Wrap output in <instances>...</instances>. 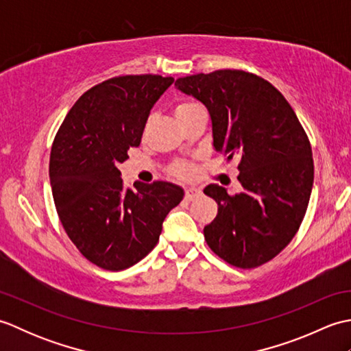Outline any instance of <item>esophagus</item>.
Returning <instances> with one entry per match:
<instances>
[{
    "instance_id": "1",
    "label": "esophagus",
    "mask_w": 351,
    "mask_h": 351,
    "mask_svg": "<svg viewBox=\"0 0 351 351\" xmlns=\"http://www.w3.org/2000/svg\"><path fill=\"white\" fill-rule=\"evenodd\" d=\"M200 189H196V187H189L187 190H185V199L187 200H193L200 196Z\"/></svg>"
}]
</instances>
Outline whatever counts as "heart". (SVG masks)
Segmentation results:
<instances>
[{"instance_id":"b5f03b06","label":"heart","mask_w":351,"mask_h":351,"mask_svg":"<svg viewBox=\"0 0 351 351\" xmlns=\"http://www.w3.org/2000/svg\"><path fill=\"white\" fill-rule=\"evenodd\" d=\"M195 107H197V106H195V104H189V102L178 104L176 108H175L176 119H180L184 114H187L189 111L193 110ZM173 171L180 178H184V180H187V178H191L193 175H195V167H193L191 164H187V162H180V164H176V166L173 167Z\"/></svg>"}]
</instances>
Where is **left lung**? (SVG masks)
I'll return each instance as SVG.
<instances>
[{
	"label": "left lung",
	"mask_w": 351,
	"mask_h": 351,
	"mask_svg": "<svg viewBox=\"0 0 351 351\" xmlns=\"http://www.w3.org/2000/svg\"><path fill=\"white\" fill-rule=\"evenodd\" d=\"M175 86L208 108L215 151L240 160V193L229 196L217 184L204 190L219 205L204 229L206 244L230 265L268 263L308 210L314 160L306 132L278 88L253 73L223 69L178 78Z\"/></svg>",
	"instance_id": "obj_1"
}]
</instances>
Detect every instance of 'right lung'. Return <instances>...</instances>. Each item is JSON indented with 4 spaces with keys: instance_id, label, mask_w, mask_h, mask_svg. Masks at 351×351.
<instances>
[{
    "instance_id": "add662e5",
    "label": "right lung",
    "mask_w": 351,
    "mask_h": 351,
    "mask_svg": "<svg viewBox=\"0 0 351 351\" xmlns=\"http://www.w3.org/2000/svg\"><path fill=\"white\" fill-rule=\"evenodd\" d=\"M171 77L125 75L92 87L75 102L51 147L49 181L71 241L104 270L137 264L160 240L162 221L184 197L156 181L125 189L117 166L140 145L149 113Z\"/></svg>"
}]
</instances>
